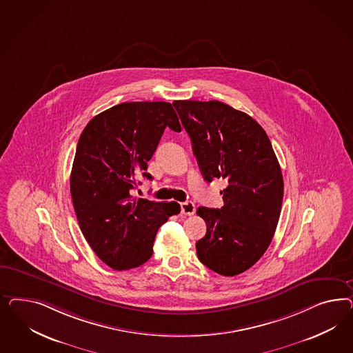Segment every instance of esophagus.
<instances>
[{
	"mask_svg": "<svg viewBox=\"0 0 353 353\" xmlns=\"http://www.w3.org/2000/svg\"><path fill=\"white\" fill-rule=\"evenodd\" d=\"M181 212L186 216H192L195 214V204L192 202H183L181 203Z\"/></svg>",
	"mask_w": 353,
	"mask_h": 353,
	"instance_id": "esophagus-1",
	"label": "esophagus"
}]
</instances>
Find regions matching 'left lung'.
<instances>
[{
    "instance_id": "obj_1",
    "label": "left lung",
    "mask_w": 353,
    "mask_h": 353,
    "mask_svg": "<svg viewBox=\"0 0 353 353\" xmlns=\"http://www.w3.org/2000/svg\"><path fill=\"white\" fill-rule=\"evenodd\" d=\"M207 182L223 179L221 208L196 210L207 233L196 255L216 273L233 277L264 255L276 232L283 177L265 130L256 120L219 101H174Z\"/></svg>"
}]
</instances>
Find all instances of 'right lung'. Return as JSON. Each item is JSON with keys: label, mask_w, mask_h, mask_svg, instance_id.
Returning <instances> with one entry per match:
<instances>
[{"label": "right lung", "mask_w": 353, "mask_h": 353, "mask_svg": "<svg viewBox=\"0 0 353 353\" xmlns=\"http://www.w3.org/2000/svg\"><path fill=\"white\" fill-rule=\"evenodd\" d=\"M167 127L181 132L171 103L124 102L92 119L77 142L70 179L76 217L89 246L112 269L146 263L158 229L180 214L177 202L132 195L141 174L152 180L145 171Z\"/></svg>", "instance_id": "add662e5"}]
</instances>
